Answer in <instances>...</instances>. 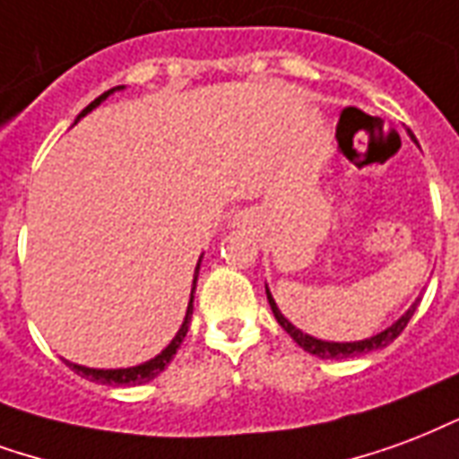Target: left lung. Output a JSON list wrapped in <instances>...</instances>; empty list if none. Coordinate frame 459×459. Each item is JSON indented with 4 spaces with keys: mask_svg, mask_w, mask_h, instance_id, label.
Wrapping results in <instances>:
<instances>
[{
    "mask_svg": "<svg viewBox=\"0 0 459 459\" xmlns=\"http://www.w3.org/2000/svg\"><path fill=\"white\" fill-rule=\"evenodd\" d=\"M264 291H267V301H270V307H273V314L274 318H277V324H280L281 328H284V331H287V333L299 342V348H304V351L316 355V358H324V359L352 358V355H362V352L386 348L389 342H394V338H399V335H402V331L409 325L411 316H413V311H416V307H419V301H420V299H416V301L411 304L409 311H406L396 324H392L386 331H382V333H377L372 335V338H365V341H355V342H331V341H318V338H314V335L301 333L297 325H291L290 321L281 316V311L277 308V304H274L270 290L264 287Z\"/></svg>",
    "mask_w": 459,
    "mask_h": 459,
    "instance_id": "8db88e82",
    "label": "left lung"
}]
</instances>
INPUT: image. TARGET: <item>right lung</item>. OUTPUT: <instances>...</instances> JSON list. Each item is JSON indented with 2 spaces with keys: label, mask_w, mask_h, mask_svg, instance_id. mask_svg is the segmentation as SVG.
Returning <instances> with one entry per match:
<instances>
[{
  "label": "right lung",
  "mask_w": 459,
  "mask_h": 459,
  "mask_svg": "<svg viewBox=\"0 0 459 459\" xmlns=\"http://www.w3.org/2000/svg\"><path fill=\"white\" fill-rule=\"evenodd\" d=\"M117 90H124V87H114V90L104 91L101 97L91 101L90 107L82 108V114L77 118H82L84 114H90L91 108H97L101 101L107 100L108 94H114ZM199 264H202V257H199V263H196V270H195V281H192V294H189V307H186V314H185V321L179 325L178 335L172 338L168 348L160 352V355H155L152 359L143 362V365H135V368H124V369H94V368H82V365H74V362H67L65 365L70 369H74L77 375L84 377V379H90V382H100V385H143V382H151L152 377H158L162 369L168 368L169 359L175 358V352L179 351V345L185 341L186 331H189V321H192V311H195V291H196V277H199Z\"/></svg>",
  "instance_id": "1"
}]
</instances>
